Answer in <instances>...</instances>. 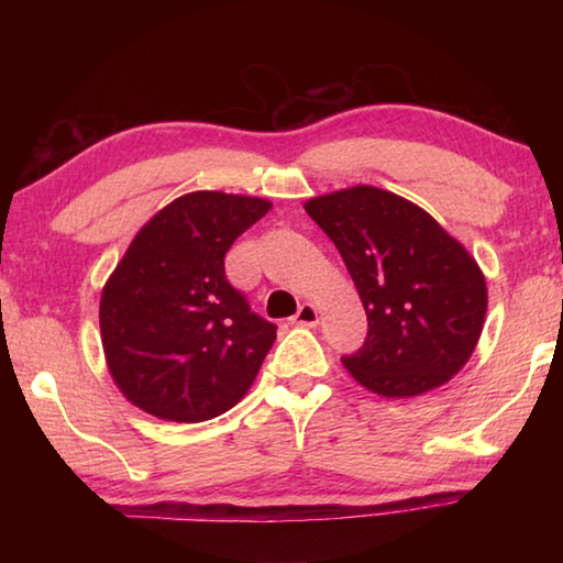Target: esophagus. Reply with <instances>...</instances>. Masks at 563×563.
Here are the masks:
<instances>
[{"mask_svg": "<svg viewBox=\"0 0 563 563\" xmlns=\"http://www.w3.org/2000/svg\"><path fill=\"white\" fill-rule=\"evenodd\" d=\"M318 320H320L318 308L312 302H302L298 312L292 316V322H295V325H300V328H316Z\"/></svg>", "mask_w": 563, "mask_h": 563, "instance_id": "34e87169", "label": "esophagus"}]
</instances>
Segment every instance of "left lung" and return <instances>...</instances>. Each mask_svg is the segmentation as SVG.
I'll list each match as a JSON object with an SVG mask.
<instances>
[{
	"label": "left lung",
	"mask_w": 563,
	"mask_h": 563,
	"mask_svg": "<svg viewBox=\"0 0 563 563\" xmlns=\"http://www.w3.org/2000/svg\"><path fill=\"white\" fill-rule=\"evenodd\" d=\"M345 261L367 312V340L342 357L387 399L430 393L460 373L482 338L487 280L470 251L393 190L352 186L305 201Z\"/></svg>",
	"instance_id": "left-lung-1"
}]
</instances>
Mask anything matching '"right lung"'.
Masks as SVG:
<instances>
[{
	"label": "right lung",
	"instance_id": "1",
	"mask_svg": "<svg viewBox=\"0 0 563 563\" xmlns=\"http://www.w3.org/2000/svg\"><path fill=\"white\" fill-rule=\"evenodd\" d=\"M271 208L194 190L133 235L99 302L103 357L131 405L166 422H203L251 389L278 328L251 312L223 258Z\"/></svg>",
	"mask_w": 563,
	"mask_h": 563
}]
</instances>
